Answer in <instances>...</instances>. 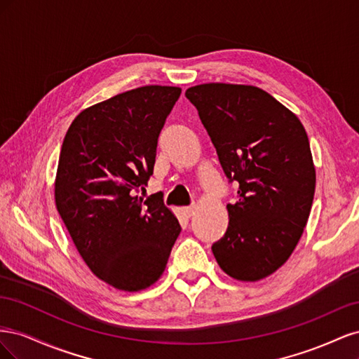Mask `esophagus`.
I'll return each mask as SVG.
<instances>
[{
	"label": "esophagus",
	"mask_w": 359,
	"mask_h": 359,
	"mask_svg": "<svg viewBox=\"0 0 359 359\" xmlns=\"http://www.w3.org/2000/svg\"><path fill=\"white\" fill-rule=\"evenodd\" d=\"M194 210H196V206H184V208H182V212L186 214L187 217H190V215H193V214H194Z\"/></svg>",
	"instance_id": "34e87169"
}]
</instances>
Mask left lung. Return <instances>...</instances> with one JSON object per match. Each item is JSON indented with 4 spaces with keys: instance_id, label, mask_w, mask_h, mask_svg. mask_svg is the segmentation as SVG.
<instances>
[{
    "instance_id": "8db88e82",
    "label": "left lung",
    "mask_w": 359,
    "mask_h": 359,
    "mask_svg": "<svg viewBox=\"0 0 359 359\" xmlns=\"http://www.w3.org/2000/svg\"><path fill=\"white\" fill-rule=\"evenodd\" d=\"M196 106L224 175L236 181L229 226L212 244L217 264L240 281L283 265L307 224L314 187L310 142L298 116L252 85L202 83L186 91Z\"/></svg>"
}]
</instances>
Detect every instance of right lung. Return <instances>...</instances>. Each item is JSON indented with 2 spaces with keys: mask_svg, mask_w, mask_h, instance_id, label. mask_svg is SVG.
Segmentation results:
<instances>
[{
  "mask_svg": "<svg viewBox=\"0 0 359 359\" xmlns=\"http://www.w3.org/2000/svg\"><path fill=\"white\" fill-rule=\"evenodd\" d=\"M178 86L147 85L86 107L61 147L55 203L93 273L119 290L154 285L181 232L156 194L144 201L157 140Z\"/></svg>",
  "mask_w": 359,
  "mask_h": 359,
  "instance_id": "obj_1",
  "label": "right lung"
}]
</instances>
